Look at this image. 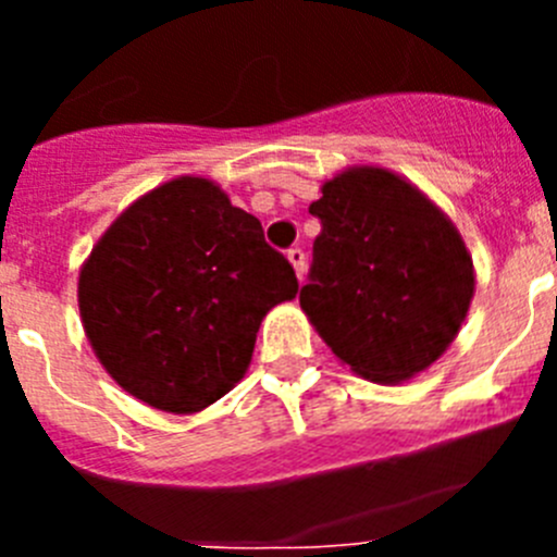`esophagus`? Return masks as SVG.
Wrapping results in <instances>:
<instances>
[{
    "instance_id": "34e87169",
    "label": "esophagus",
    "mask_w": 557,
    "mask_h": 557,
    "mask_svg": "<svg viewBox=\"0 0 557 557\" xmlns=\"http://www.w3.org/2000/svg\"><path fill=\"white\" fill-rule=\"evenodd\" d=\"M287 259H289V264H293L295 275H298V278H304V273H307V256H304V250L301 248H289Z\"/></svg>"
}]
</instances>
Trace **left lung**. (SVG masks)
Segmentation results:
<instances>
[{
    "mask_svg": "<svg viewBox=\"0 0 557 557\" xmlns=\"http://www.w3.org/2000/svg\"><path fill=\"white\" fill-rule=\"evenodd\" d=\"M301 309L343 366L401 385L444 357L474 298V262L457 225L385 166L323 181Z\"/></svg>",
    "mask_w": 557,
    "mask_h": 557,
    "instance_id": "obj_1",
    "label": "left lung"
}]
</instances>
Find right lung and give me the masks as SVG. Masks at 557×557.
Segmentation results:
<instances>
[{
    "label": "right lung",
    "mask_w": 557,
    "mask_h": 557,
    "mask_svg": "<svg viewBox=\"0 0 557 557\" xmlns=\"http://www.w3.org/2000/svg\"><path fill=\"white\" fill-rule=\"evenodd\" d=\"M298 293L262 223L214 181L181 175L97 239L77 307L100 366L133 398L191 416L245 376L264 314Z\"/></svg>",
    "instance_id": "1"
}]
</instances>
